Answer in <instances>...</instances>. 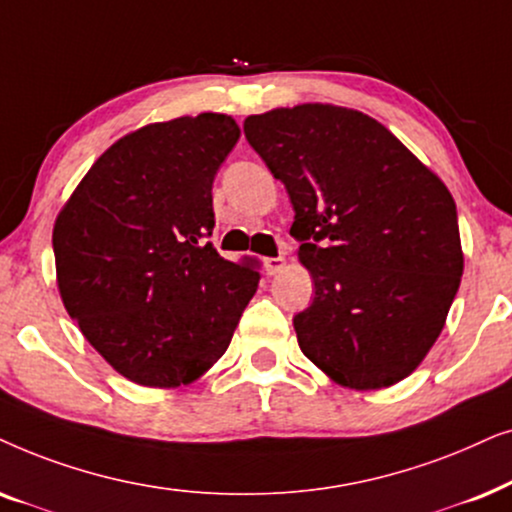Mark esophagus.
I'll use <instances>...</instances> for the list:
<instances>
[{"label": "esophagus", "instance_id": "esophagus-1", "mask_svg": "<svg viewBox=\"0 0 512 512\" xmlns=\"http://www.w3.org/2000/svg\"><path fill=\"white\" fill-rule=\"evenodd\" d=\"M283 269H285V257H267V260H264V271H267L269 276L281 274Z\"/></svg>", "mask_w": 512, "mask_h": 512}]
</instances>
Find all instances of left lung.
Listing matches in <instances>:
<instances>
[{
    "mask_svg": "<svg viewBox=\"0 0 512 512\" xmlns=\"http://www.w3.org/2000/svg\"><path fill=\"white\" fill-rule=\"evenodd\" d=\"M250 147L288 189L313 302L299 349L335 384L374 391L417 370L463 274L445 182L358 109L304 102L252 114Z\"/></svg>",
    "mask_w": 512,
    "mask_h": 512,
    "instance_id": "1",
    "label": "left lung"
}]
</instances>
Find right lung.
Returning <instances> with one entry per match:
<instances>
[{
  "instance_id": "right-lung-1",
  "label": "right lung",
  "mask_w": 512,
  "mask_h": 512,
  "mask_svg": "<svg viewBox=\"0 0 512 512\" xmlns=\"http://www.w3.org/2000/svg\"><path fill=\"white\" fill-rule=\"evenodd\" d=\"M238 135L217 112L142 126L102 152L53 224L67 313L135 384L201 379L260 285L208 243L213 180Z\"/></svg>"
}]
</instances>
